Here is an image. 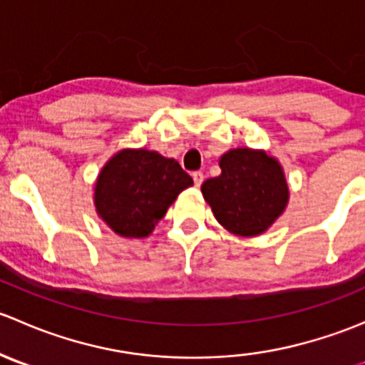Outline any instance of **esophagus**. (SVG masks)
Returning <instances> with one entry per match:
<instances>
[{"mask_svg": "<svg viewBox=\"0 0 365 365\" xmlns=\"http://www.w3.org/2000/svg\"><path fill=\"white\" fill-rule=\"evenodd\" d=\"M192 180H194V185L201 187V183H203V180H205V175L201 171L192 173Z\"/></svg>", "mask_w": 365, "mask_h": 365, "instance_id": "1", "label": "esophagus"}]
</instances>
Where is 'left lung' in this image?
Listing matches in <instances>:
<instances>
[{"mask_svg":"<svg viewBox=\"0 0 365 365\" xmlns=\"http://www.w3.org/2000/svg\"><path fill=\"white\" fill-rule=\"evenodd\" d=\"M220 173L201 185L206 203L227 231L256 237L284 212L288 183L279 162L251 148L230 150L220 157Z\"/></svg>","mask_w":365,"mask_h":365,"instance_id":"obj_1","label":"left lung"}]
</instances>
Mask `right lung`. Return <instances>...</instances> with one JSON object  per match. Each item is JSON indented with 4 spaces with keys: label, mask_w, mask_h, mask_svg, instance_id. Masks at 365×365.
<instances>
[{
    "label": "right lung",
    "mask_w": 365,
    "mask_h": 365,
    "mask_svg": "<svg viewBox=\"0 0 365 365\" xmlns=\"http://www.w3.org/2000/svg\"><path fill=\"white\" fill-rule=\"evenodd\" d=\"M192 178L175 159L150 150H121L95 185L98 215L121 237H148Z\"/></svg>",
    "instance_id": "add662e5"
}]
</instances>
